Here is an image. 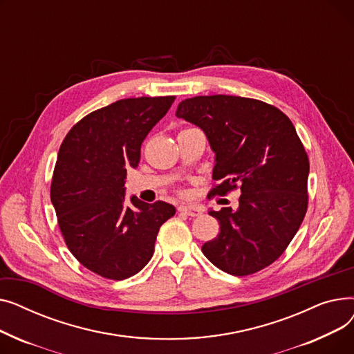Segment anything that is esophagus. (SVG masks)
Wrapping results in <instances>:
<instances>
[{
	"instance_id": "1",
	"label": "esophagus",
	"mask_w": 354,
	"mask_h": 354,
	"mask_svg": "<svg viewBox=\"0 0 354 354\" xmlns=\"http://www.w3.org/2000/svg\"><path fill=\"white\" fill-rule=\"evenodd\" d=\"M178 211H179V212H183V214H187V215H189V216H199V215L202 214V208L194 207V205H180V207L178 208Z\"/></svg>"
}]
</instances>
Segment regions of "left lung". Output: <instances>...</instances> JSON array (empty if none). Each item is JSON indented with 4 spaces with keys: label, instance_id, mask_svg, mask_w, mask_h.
Here are the masks:
<instances>
[{
    "label": "left lung",
    "instance_id": "left-lung-1",
    "mask_svg": "<svg viewBox=\"0 0 354 354\" xmlns=\"http://www.w3.org/2000/svg\"><path fill=\"white\" fill-rule=\"evenodd\" d=\"M176 116L205 132L218 183L209 195L239 189V205L209 211L219 234L202 252L219 270L244 277L271 266L287 250L307 212L310 163L294 124L280 109L239 96H196Z\"/></svg>",
    "mask_w": 354,
    "mask_h": 354
}]
</instances>
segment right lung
I'll use <instances>...</instances> for the list:
<instances>
[{
    "label": "right lung",
    "mask_w": 354,
    "mask_h": 354,
    "mask_svg": "<svg viewBox=\"0 0 354 354\" xmlns=\"http://www.w3.org/2000/svg\"><path fill=\"white\" fill-rule=\"evenodd\" d=\"M175 99L118 100L79 120L60 146L50 189L59 228L77 261L107 280L151 261L160 225L176 212L163 201L124 198L127 167L139 165L143 140Z\"/></svg>",
    "instance_id": "right-lung-1"
}]
</instances>
